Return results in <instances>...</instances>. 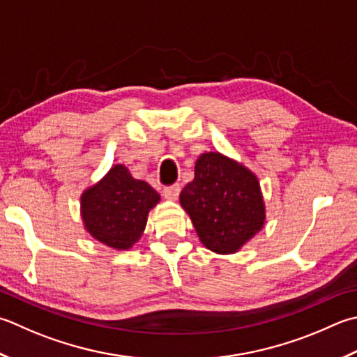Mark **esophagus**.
Returning a JSON list of instances; mask_svg holds the SVG:
<instances>
[{"label":"esophagus","instance_id":"34e87169","mask_svg":"<svg viewBox=\"0 0 357 357\" xmlns=\"http://www.w3.org/2000/svg\"><path fill=\"white\" fill-rule=\"evenodd\" d=\"M179 192H181V187H179V184H173V185L165 187V188H164V192H162V195H164V198L170 199V201H174V199H178V197H179Z\"/></svg>","mask_w":357,"mask_h":357}]
</instances>
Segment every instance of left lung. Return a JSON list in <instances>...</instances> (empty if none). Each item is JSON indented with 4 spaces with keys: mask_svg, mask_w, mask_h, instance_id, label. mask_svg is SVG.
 Wrapping results in <instances>:
<instances>
[{
    "mask_svg": "<svg viewBox=\"0 0 357 357\" xmlns=\"http://www.w3.org/2000/svg\"><path fill=\"white\" fill-rule=\"evenodd\" d=\"M202 246L235 254L260 232L266 206L257 174L220 151L199 155L195 178L179 195Z\"/></svg>",
    "mask_w": 357,
    "mask_h": 357,
    "instance_id": "left-lung-1",
    "label": "left lung"
}]
</instances>
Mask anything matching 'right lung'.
Segmentation results:
<instances>
[{"instance_id":"obj_1","label":"right lung","mask_w":357,"mask_h":357,"mask_svg":"<svg viewBox=\"0 0 357 357\" xmlns=\"http://www.w3.org/2000/svg\"><path fill=\"white\" fill-rule=\"evenodd\" d=\"M159 201L149 183L132 178L123 164H114L80 195L83 227L105 246L128 250L141 240L149 213Z\"/></svg>"}]
</instances>
